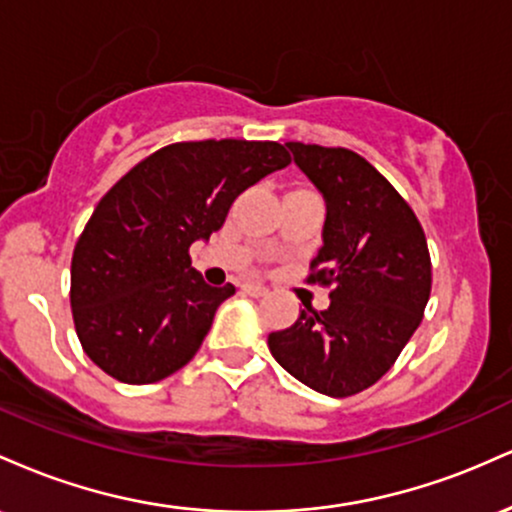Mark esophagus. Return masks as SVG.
<instances>
[{"label":"esophagus","instance_id":"esophagus-1","mask_svg":"<svg viewBox=\"0 0 512 512\" xmlns=\"http://www.w3.org/2000/svg\"><path fill=\"white\" fill-rule=\"evenodd\" d=\"M243 291L248 293V296H255V298H262V296H267V293H269L267 286L255 284V281H248V284H243Z\"/></svg>","mask_w":512,"mask_h":512}]
</instances>
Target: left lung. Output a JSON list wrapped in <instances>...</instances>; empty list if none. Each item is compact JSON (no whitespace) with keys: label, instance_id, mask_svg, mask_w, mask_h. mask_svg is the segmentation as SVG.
Wrapping results in <instances>:
<instances>
[{"label":"left lung","instance_id":"1","mask_svg":"<svg viewBox=\"0 0 512 512\" xmlns=\"http://www.w3.org/2000/svg\"><path fill=\"white\" fill-rule=\"evenodd\" d=\"M293 161L327 204L322 248L308 284L330 286V308L305 305L269 334L281 368L327 397H351L395 366L431 296L424 228L402 195L363 156L289 142Z\"/></svg>","mask_w":512,"mask_h":512}]
</instances>
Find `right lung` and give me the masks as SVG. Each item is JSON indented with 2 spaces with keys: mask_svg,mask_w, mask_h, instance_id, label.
Here are the masks:
<instances>
[{
  "mask_svg": "<svg viewBox=\"0 0 512 512\" xmlns=\"http://www.w3.org/2000/svg\"><path fill=\"white\" fill-rule=\"evenodd\" d=\"M289 163L276 142H178L105 192L76 240L69 291L79 342L98 368L149 385L192 361L236 286H209L190 245L219 231L240 192Z\"/></svg>",
  "mask_w": 512,
  "mask_h": 512,
  "instance_id": "add662e5",
  "label": "right lung"
}]
</instances>
